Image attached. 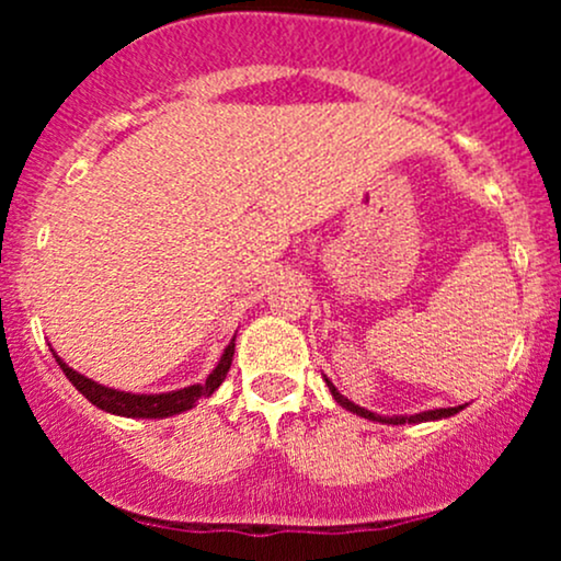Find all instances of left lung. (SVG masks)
Segmentation results:
<instances>
[{"label":"left lung","instance_id":"1","mask_svg":"<svg viewBox=\"0 0 561 561\" xmlns=\"http://www.w3.org/2000/svg\"><path fill=\"white\" fill-rule=\"evenodd\" d=\"M327 388H330V392H332V398L334 401H337L340 405H343V409H347V411H353V414H358V416H364V420H371V422H382V424H403V422H433V420H446V416H454V414H459L461 409H465V405H454V409H435V411H422V414H414V416H379V414H375V411H366V409H362V405H356L353 401H347L345 396H340V390L334 388V385L330 382V379H327Z\"/></svg>","mask_w":561,"mask_h":561}]
</instances>
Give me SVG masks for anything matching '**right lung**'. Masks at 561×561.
<instances>
[{"label":"right lung","mask_w":561,"mask_h":561,"mask_svg":"<svg viewBox=\"0 0 561 561\" xmlns=\"http://www.w3.org/2000/svg\"><path fill=\"white\" fill-rule=\"evenodd\" d=\"M231 356H234V340L227 345L224 351L221 362L214 371H210L208 379L203 385H190L184 390H173V392H160V396H134V392H124V390H113L105 388V385H96L94 379L79 375L73 371L70 366L57 358L60 369L66 371V377L70 379L76 390L87 398L89 403H94L96 409L102 411H111V414L118 416H137V420H163V416H173V414H182V411H190L199 398H208L210 392L218 390V385L227 379V371L231 366Z\"/></svg>","instance_id":"1"}]
</instances>
